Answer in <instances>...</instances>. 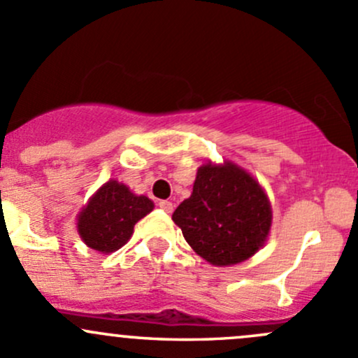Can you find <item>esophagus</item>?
<instances>
[{
	"label": "esophagus",
	"instance_id": "1",
	"mask_svg": "<svg viewBox=\"0 0 358 358\" xmlns=\"http://www.w3.org/2000/svg\"><path fill=\"white\" fill-rule=\"evenodd\" d=\"M158 206H160V208L167 213H172V210H174V205H172V201H169V200H162L160 203H158Z\"/></svg>",
	"mask_w": 358,
	"mask_h": 358
}]
</instances>
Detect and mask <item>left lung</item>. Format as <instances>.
I'll return each mask as SVG.
<instances>
[{
	"label": "left lung",
	"mask_w": 358,
	"mask_h": 358,
	"mask_svg": "<svg viewBox=\"0 0 358 358\" xmlns=\"http://www.w3.org/2000/svg\"><path fill=\"white\" fill-rule=\"evenodd\" d=\"M187 245L217 267L248 260L265 245L272 206L260 182L233 162H205L193 193L172 213Z\"/></svg>",
	"instance_id": "left-lung-1"
}]
</instances>
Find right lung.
<instances>
[{
  "mask_svg": "<svg viewBox=\"0 0 358 358\" xmlns=\"http://www.w3.org/2000/svg\"><path fill=\"white\" fill-rule=\"evenodd\" d=\"M153 206L148 196L134 194L124 182L110 179L79 212L77 233L91 250L108 255L131 239L136 222Z\"/></svg>",
  "mask_w": 358,
  "mask_h": 358,
  "instance_id": "add662e5",
  "label": "right lung"
}]
</instances>
